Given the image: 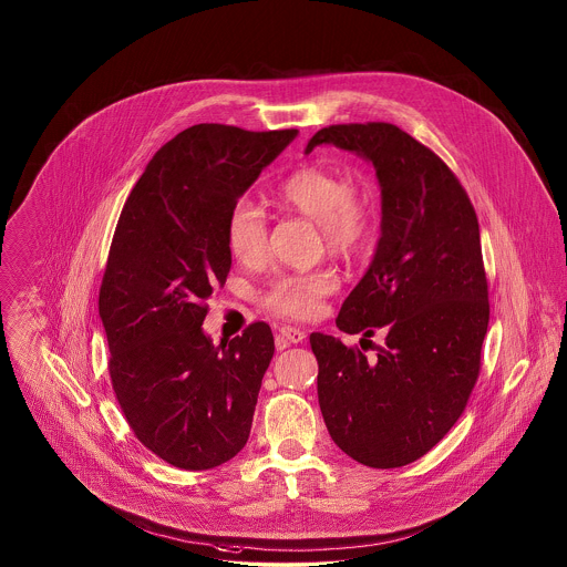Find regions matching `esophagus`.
Segmentation results:
<instances>
[{"mask_svg": "<svg viewBox=\"0 0 567 567\" xmlns=\"http://www.w3.org/2000/svg\"><path fill=\"white\" fill-rule=\"evenodd\" d=\"M303 338H306V333H303L301 329L290 327V324H284V327L279 329V333H277V347H279V349H286V347H290V344L303 342Z\"/></svg>", "mask_w": 567, "mask_h": 567, "instance_id": "34e87169", "label": "esophagus"}]
</instances>
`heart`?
Returning a JSON list of instances; mask_svg holds the SVG:
<instances>
[{"label": "heart", "instance_id": "heart-1", "mask_svg": "<svg viewBox=\"0 0 567 567\" xmlns=\"http://www.w3.org/2000/svg\"><path fill=\"white\" fill-rule=\"evenodd\" d=\"M277 200L315 220L331 252H355L371 231V203L367 194L344 183L338 174L321 165H306L292 172L277 189ZM227 244L243 264H259L268 248V225L261 209L248 198H240L227 216ZM338 279L331 270H308L279 277L264 303L270 312L286 319H310L321 310L323 299L333 295Z\"/></svg>", "mask_w": 567, "mask_h": 567}]
</instances>
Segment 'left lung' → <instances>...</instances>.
I'll list each match as a JSON object with an SVG mask.
<instances>
[{
    "label": "left lung",
    "instance_id": "1",
    "mask_svg": "<svg viewBox=\"0 0 567 567\" xmlns=\"http://www.w3.org/2000/svg\"><path fill=\"white\" fill-rule=\"evenodd\" d=\"M323 144L371 163L382 196L373 259L336 327L364 338L384 329L386 338L369 360L315 331L319 404L347 456L404 467L452 430L478 380L488 324L478 218L454 172L393 124L321 128L306 155Z\"/></svg>",
    "mask_w": 567,
    "mask_h": 567
}]
</instances>
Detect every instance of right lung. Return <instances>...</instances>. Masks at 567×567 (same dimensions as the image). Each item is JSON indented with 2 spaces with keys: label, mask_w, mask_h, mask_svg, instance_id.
Wrapping results in <instances>:
<instances>
[{
  "label": "right lung",
  "mask_w": 567,
  "mask_h": 567,
  "mask_svg": "<svg viewBox=\"0 0 567 567\" xmlns=\"http://www.w3.org/2000/svg\"><path fill=\"white\" fill-rule=\"evenodd\" d=\"M299 131L196 124L131 189L100 288L115 398L135 436L178 470H214L248 441L275 340L266 323L218 347L207 299L227 281V216Z\"/></svg>",
  "instance_id": "obj_1"
}]
</instances>
